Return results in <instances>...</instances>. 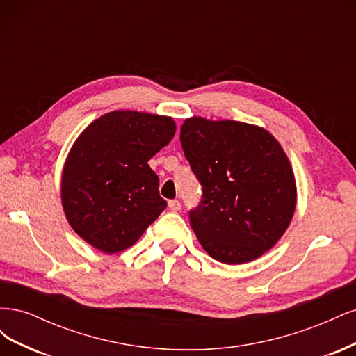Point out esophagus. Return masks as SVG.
Returning a JSON list of instances; mask_svg holds the SVG:
<instances>
[{
  "label": "esophagus",
  "mask_w": 356,
  "mask_h": 356,
  "mask_svg": "<svg viewBox=\"0 0 356 356\" xmlns=\"http://www.w3.org/2000/svg\"><path fill=\"white\" fill-rule=\"evenodd\" d=\"M169 209L172 212H178L181 209V202L179 200H169Z\"/></svg>",
  "instance_id": "1"
}]
</instances>
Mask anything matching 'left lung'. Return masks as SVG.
Wrapping results in <instances>:
<instances>
[{
  "label": "left lung",
  "mask_w": 356,
  "mask_h": 356,
  "mask_svg": "<svg viewBox=\"0 0 356 356\" xmlns=\"http://www.w3.org/2000/svg\"><path fill=\"white\" fill-rule=\"evenodd\" d=\"M179 139L202 186L188 215L204 251L225 264L261 257L296 209V179L282 147L258 126L202 117L187 118Z\"/></svg>",
  "instance_id": "8db88e82"
}]
</instances>
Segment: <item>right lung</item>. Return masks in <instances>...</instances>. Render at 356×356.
<instances>
[{
	"label": "right lung",
	"instance_id": "obj_1",
	"mask_svg": "<svg viewBox=\"0 0 356 356\" xmlns=\"http://www.w3.org/2000/svg\"><path fill=\"white\" fill-rule=\"evenodd\" d=\"M170 117L113 111L84 129L62 174V204L74 232L106 254L132 246L166 208L147 161L175 135Z\"/></svg>",
	"mask_w": 356,
	"mask_h": 356
}]
</instances>
